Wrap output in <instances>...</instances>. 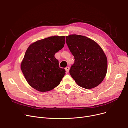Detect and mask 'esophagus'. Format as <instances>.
Here are the masks:
<instances>
[{
    "mask_svg": "<svg viewBox=\"0 0 128 128\" xmlns=\"http://www.w3.org/2000/svg\"><path fill=\"white\" fill-rule=\"evenodd\" d=\"M65 69V70H66V72H69V70H70V68H69V67H66V68Z\"/></svg>",
    "mask_w": 128,
    "mask_h": 128,
    "instance_id": "34e87169",
    "label": "esophagus"
}]
</instances>
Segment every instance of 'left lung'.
Here are the masks:
<instances>
[{
	"mask_svg": "<svg viewBox=\"0 0 128 128\" xmlns=\"http://www.w3.org/2000/svg\"><path fill=\"white\" fill-rule=\"evenodd\" d=\"M66 42L75 58L70 70L72 77L86 89L99 85L107 70V60L102 49L94 40L82 35L66 36Z\"/></svg>",
	"mask_w": 128,
	"mask_h": 128,
	"instance_id": "left-lung-1",
	"label": "left lung"
}]
</instances>
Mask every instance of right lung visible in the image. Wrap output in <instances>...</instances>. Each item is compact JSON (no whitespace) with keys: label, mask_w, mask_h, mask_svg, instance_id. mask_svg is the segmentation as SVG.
I'll use <instances>...</instances> for the list:
<instances>
[{"label":"right lung","mask_w":128,"mask_h":128,"mask_svg":"<svg viewBox=\"0 0 128 128\" xmlns=\"http://www.w3.org/2000/svg\"><path fill=\"white\" fill-rule=\"evenodd\" d=\"M65 43V36H51L38 40L27 49L21 68L26 81L34 89L49 91L60 84L66 71L60 68L54 55Z\"/></svg>","instance_id":"right-lung-1"}]
</instances>
